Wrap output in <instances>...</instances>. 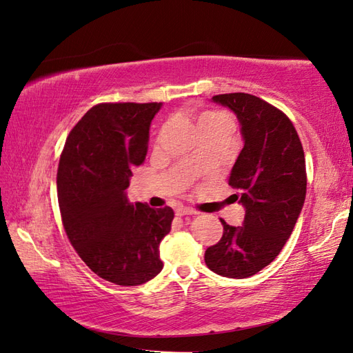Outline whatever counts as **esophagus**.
<instances>
[{
  "label": "esophagus",
  "instance_id": "1",
  "mask_svg": "<svg viewBox=\"0 0 353 353\" xmlns=\"http://www.w3.org/2000/svg\"><path fill=\"white\" fill-rule=\"evenodd\" d=\"M176 214L181 215V216H183V215H196L197 211H194V209H191L188 206H181V208L176 209Z\"/></svg>",
  "mask_w": 353,
  "mask_h": 353
}]
</instances>
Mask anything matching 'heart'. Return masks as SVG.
I'll use <instances>...</instances> for the list:
<instances>
[{"label": "heart", "instance_id": "heart-1", "mask_svg": "<svg viewBox=\"0 0 353 353\" xmlns=\"http://www.w3.org/2000/svg\"><path fill=\"white\" fill-rule=\"evenodd\" d=\"M221 114H216V112H205V114H201L199 118V124L201 123H208V121H212V119L216 118H221Z\"/></svg>", "mask_w": 353, "mask_h": 353}]
</instances>
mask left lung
Here are the masks:
<instances>
[{
    "label": "left lung",
    "instance_id": "obj_1",
    "mask_svg": "<svg viewBox=\"0 0 353 353\" xmlns=\"http://www.w3.org/2000/svg\"><path fill=\"white\" fill-rule=\"evenodd\" d=\"M236 115L244 147L229 176L245 209L243 226L221 220L223 236L205 252L214 273L244 279L273 262L301 215L306 196L302 142L282 110L244 92L212 97Z\"/></svg>",
    "mask_w": 353,
    "mask_h": 353
}]
</instances>
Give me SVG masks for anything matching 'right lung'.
I'll use <instances>...</instances> for the list:
<instances>
[{"label":"right lung","mask_w":353,"mask_h":353,"mask_svg":"<svg viewBox=\"0 0 353 353\" xmlns=\"http://www.w3.org/2000/svg\"><path fill=\"white\" fill-rule=\"evenodd\" d=\"M162 103H101L66 138L57 170V197L70 243L103 279L123 287L161 273L159 244L172 209L130 203L132 168L145 161L150 124Z\"/></svg>","instance_id":"right-lung-1"}]
</instances>
